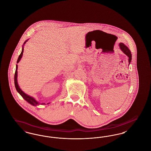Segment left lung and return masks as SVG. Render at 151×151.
<instances>
[{"mask_svg": "<svg viewBox=\"0 0 151 151\" xmlns=\"http://www.w3.org/2000/svg\"><path fill=\"white\" fill-rule=\"evenodd\" d=\"M119 46H120V48L122 50V51L129 58V63L131 61V59H132V55H131V51L129 50V49L123 43H119Z\"/></svg>", "mask_w": 151, "mask_h": 151, "instance_id": "8db88e82", "label": "left lung"}]
</instances>
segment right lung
Listing matches in <instances>:
<instances>
[{"mask_svg": "<svg viewBox=\"0 0 151 151\" xmlns=\"http://www.w3.org/2000/svg\"><path fill=\"white\" fill-rule=\"evenodd\" d=\"M27 41H25L24 44H25V43H26ZM23 51H24V49H23V47H22V52H21V54H20L19 57L18 59H17V63H18L20 61V60L21 59L22 56V54H23ZM17 65H16V71H15V73H14V86H15V88H16L17 91L20 93V94L22 96V98H23L24 100H25L28 102H29V104H30L31 105H34V106H36V105H40V103H38L37 101H36L35 99H33L32 97H30V96H29L28 95H27V94L24 93V92L22 91V89L19 88V86H18V84H17ZM42 105H45V104H41V105H42Z\"/></svg>", "mask_w": 151, "mask_h": 151, "instance_id": "right-lung-1", "label": "right lung"}]
</instances>
